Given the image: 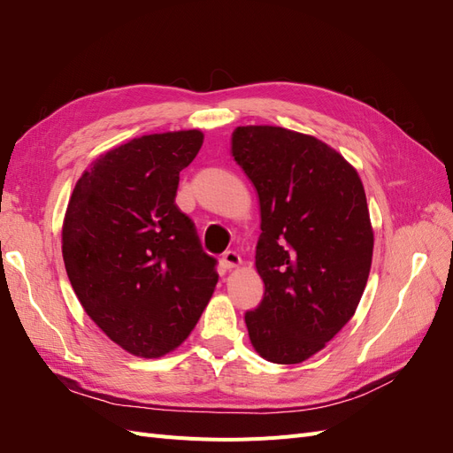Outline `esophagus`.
<instances>
[{"instance_id":"34e87169","label":"esophagus","mask_w":453,"mask_h":453,"mask_svg":"<svg viewBox=\"0 0 453 453\" xmlns=\"http://www.w3.org/2000/svg\"><path fill=\"white\" fill-rule=\"evenodd\" d=\"M221 260H223V266L226 270H234V268L242 266V257L236 251H226Z\"/></svg>"}]
</instances>
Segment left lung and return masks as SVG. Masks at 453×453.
I'll list each match as a JSON object with an SVG mask.
<instances>
[{"label":"left lung","instance_id":"obj_1","mask_svg":"<svg viewBox=\"0 0 453 453\" xmlns=\"http://www.w3.org/2000/svg\"><path fill=\"white\" fill-rule=\"evenodd\" d=\"M232 157L257 188L265 281L245 313L260 357L296 365L321 351L359 306L374 230L361 177L336 149L281 127H238Z\"/></svg>","mask_w":453,"mask_h":453}]
</instances>
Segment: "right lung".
I'll list each match as a JSON object with an SVG mask.
<instances>
[{"label":"right lung","mask_w":453,"mask_h":453,"mask_svg":"<svg viewBox=\"0 0 453 453\" xmlns=\"http://www.w3.org/2000/svg\"><path fill=\"white\" fill-rule=\"evenodd\" d=\"M200 130L147 134L100 155L79 177L62 225V257L81 306L125 351L158 359L180 348L219 276L175 205Z\"/></svg>","instance_id":"obj_1"}]
</instances>
